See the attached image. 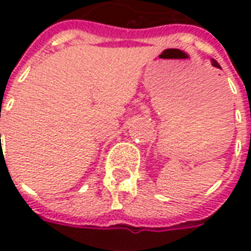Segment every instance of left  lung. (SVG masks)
I'll return each instance as SVG.
<instances>
[{"mask_svg": "<svg viewBox=\"0 0 251 251\" xmlns=\"http://www.w3.org/2000/svg\"><path fill=\"white\" fill-rule=\"evenodd\" d=\"M211 63H212V66H214V67H218V68H221V66H219V64H218V62H216V60H214V59L211 60Z\"/></svg>", "mask_w": 251, "mask_h": 251, "instance_id": "obj_1", "label": "left lung"}]
</instances>
